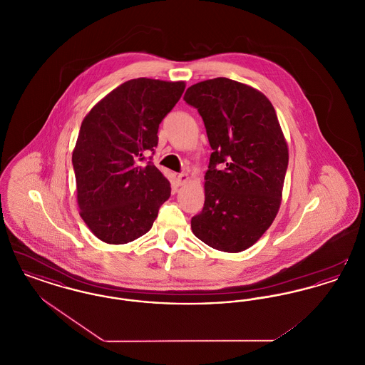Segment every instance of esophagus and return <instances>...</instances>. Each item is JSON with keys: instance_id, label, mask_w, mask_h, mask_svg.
Returning a JSON list of instances; mask_svg holds the SVG:
<instances>
[{"instance_id": "34e87169", "label": "esophagus", "mask_w": 365, "mask_h": 365, "mask_svg": "<svg viewBox=\"0 0 365 365\" xmlns=\"http://www.w3.org/2000/svg\"><path fill=\"white\" fill-rule=\"evenodd\" d=\"M176 180H178V185H179V186H182V185H185V183L189 180V175L182 173V174L178 175Z\"/></svg>"}]
</instances>
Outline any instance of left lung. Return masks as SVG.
<instances>
[{
    "instance_id": "8db88e82",
    "label": "left lung",
    "mask_w": 365,
    "mask_h": 365,
    "mask_svg": "<svg viewBox=\"0 0 365 365\" xmlns=\"http://www.w3.org/2000/svg\"><path fill=\"white\" fill-rule=\"evenodd\" d=\"M183 100L201 115L212 148L204 208L191 230L216 250L242 252L272 225L282 201L289 150L277 112L259 90L227 78L192 85Z\"/></svg>"
}]
</instances>
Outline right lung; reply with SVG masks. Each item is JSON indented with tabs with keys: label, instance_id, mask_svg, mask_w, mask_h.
<instances>
[{
	"label": "right lung",
	"instance_id": "1",
	"mask_svg": "<svg viewBox=\"0 0 365 365\" xmlns=\"http://www.w3.org/2000/svg\"><path fill=\"white\" fill-rule=\"evenodd\" d=\"M185 91V82L138 78L112 90L83 119L72 153L81 216L112 245L146 234L171 186L146 156L158 125Z\"/></svg>",
	"mask_w": 365,
	"mask_h": 365
}]
</instances>
